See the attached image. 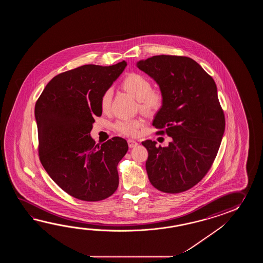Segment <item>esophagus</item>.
Listing matches in <instances>:
<instances>
[{
	"label": "esophagus",
	"mask_w": 263,
	"mask_h": 263,
	"mask_svg": "<svg viewBox=\"0 0 263 263\" xmlns=\"http://www.w3.org/2000/svg\"><path fill=\"white\" fill-rule=\"evenodd\" d=\"M128 145H129V147L130 148H133V147H135V146H137L138 145V143L136 142V141H134L133 139L128 140Z\"/></svg>",
	"instance_id": "esophagus-1"
}]
</instances>
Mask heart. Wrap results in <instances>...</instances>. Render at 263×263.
<instances>
[{"mask_svg":"<svg viewBox=\"0 0 263 263\" xmlns=\"http://www.w3.org/2000/svg\"><path fill=\"white\" fill-rule=\"evenodd\" d=\"M121 86L127 93L133 96L139 102L141 112L145 115H155L163 105L164 96L160 88H152L151 82L145 76L139 73H129L123 79ZM112 90L108 89L103 93L101 99V108L102 112H106L111 107ZM144 125L140 118L118 120L115 124V129L119 134L127 136H136Z\"/></svg>","mask_w":263,"mask_h":263,"instance_id":"1","label":"heart"}]
</instances>
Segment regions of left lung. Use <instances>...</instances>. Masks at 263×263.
I'll return each instance as SVG.
<instances>
[{"label": "left lung", "instance_id": "obj_1", "mask_svg": "<svg viewBox=\"0 0 263 263\" xmlns=\"http://www.w3.org/2000/svg\"><path fill=\"white\" fill-rule=\"evenodd\" d=\"M137 67L156 81L164 96L153 120L167 146L142 142L148 152L145 169L151 184L167 194L189 190L212 167L223 138L226 119L217 87L199 64L186 56L155 55Z\"/></svg>", "mask_w": 263, "mask_h": 263}]
</instances>
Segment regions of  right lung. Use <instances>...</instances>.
<instances>
[{
	"mask_svg": "<svg viewBox=\"0 0 263 263\" xmlns=\"http://www.w3.org/2000/svg\"><path fill=\"white\" fill-rule=\"evenodd\" d=\"M126 66L84 65L60 73L35 103L40 162L62 190L83 201H101L118 189L128 143L116 136L96 145L90 132L102 114L101 97Z\"/></svg>",
	"mask_w": 263,
	"mask_h": 263,
	"instance_id": "add662e5",
	"label": "right lung"
}]
</instances>
